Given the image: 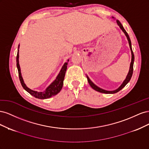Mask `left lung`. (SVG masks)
I'll return each mask as SVG.
<instances>
[{
    "label": "left lung",
    "mask_w": 149,
    "mask_h": 149,
    "mask_svg": "<svg viewBox=\"0 0 149 149\" xmlns=\"http://www.w3.org/2000/svg\"><path fill=\"white\" fill-rule=\"evenodd\" d=\"M117 22H118V24L119 25V26H120V28L121 29V30H123L124 31V33H125V35H126V37H127V40L129 41V46H130V49H131V53H132V61H131V63H130V70H129V73L127 76V77H126L125 79L124 80V81L123 82V83L122 84V85L120 86L118 89L115 90V91H106V90H104L102 89H101L99 87H97V86H96L95 84H94L91 80L89 79V78H88V76H87V79H88V83L89 84V85L91 86V88L93 89H94V90H96V91H98V92H100V93H106V94H114V93H116L119 92L120 90H121L122 89H123L125 86L129 82V81L130 80V79H131V77L132 76V74H133V66H134V53H133V51L132 49V46H131V41H130V39L129 38V36L128 35V33H127V31H126L125 30V29H124L123 26L122 25L121 23L119 22V20H117Z\"/></svg>",
    "instance_id": "obj_1"
}]
</instances>
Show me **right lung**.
Here are the masks:
<instances>
[{"label":"right lung","mask_w":149,"mask_h":149,"mask_svg":"<svg viewBox=\"0 0 149 149\" xmlns=\"http://www.w3.org/2000/svg\"><path fill=\"white\" fill-rule=\"evenodd\" d=\"M16 61H17V67L18 69V72H19V79L21 83V84L22 86V87L24 88V89L26 90V91L29 93H30L31 95H32L36 98L44 100V99L51 97L53 96L56 95V94H57L58 93H60L61 89H62L63 84V80L65 78V73L67 69V65H68L67 62L65 63L64 65L63 66L60 73L58 74V76L56 77V79L49 86L45 89V91L43 92H37V91H33V90H31L29 89L28 87H26V86L24 82L23 78H22V75H21L20 68L19 64V49H18V52H17Z\"/></svg>","instance_id":"1"}]
</instances>
